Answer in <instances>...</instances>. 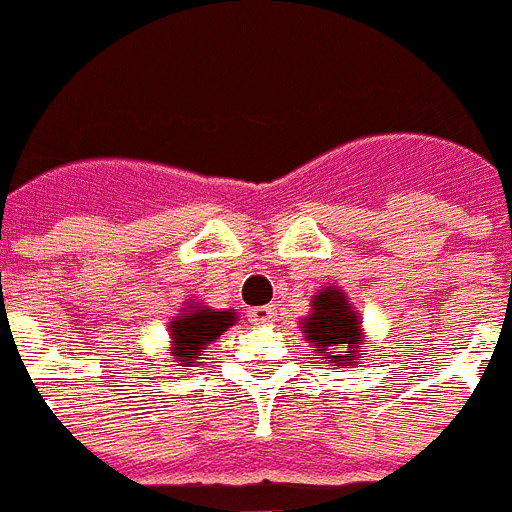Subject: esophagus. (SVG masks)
<instances>
[{"mask_svg": "<svg viewBox=\"0 0 512 512\" xmlns=\"http://www.w3.org/2000/svg\"><path fill=\"white\" fill-rule=\"evenodd\" d=\"M273 317H275L273 306H257V309L250 311V322L255 324H268L273 322Z\"/></svg>", "mask_w": 512, "mask_h": 512, "instance_id": "34e87169", "label": "esophagus"}]
</instances>
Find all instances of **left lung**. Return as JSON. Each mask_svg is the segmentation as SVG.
<instances>
[{
    "label": "left lung",
    "mask_w": 512,
    "mask_h": 512,
    "mask_svg": "<svg viewBox=\"0 0 512 512\" xmlns=\"http://www.w3.org/2000/svg\"><path fill=\"white\" fill-rule=\"evenodd\" d=\"M314 311L304 319L306 340L330 350L332 363H355L366 358V340H363L361 322L350 309L348 299L337 288H327L311 301Z\"/></svg>",
    "instance_id": "obj_1"
}]
</instances>
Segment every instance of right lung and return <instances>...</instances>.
<instances>
[{"label":"right lung","instance_id":"add662e5","mask_svg":"<svg viewBox=\"0 0 512 512\" xmlns=\"http://www.w3.org/2000/svg\"><path fill=\"white\" fill-rule=\"evenodd\" d=\"M234 311H213L206 306H188L182 317H175L170 322V337L175 345V358L182 361V366L198 358L206 350V345L216 342V337L234 324Z\"/></svg>","mask_w":512,"mask_h":512}]
</instances>
